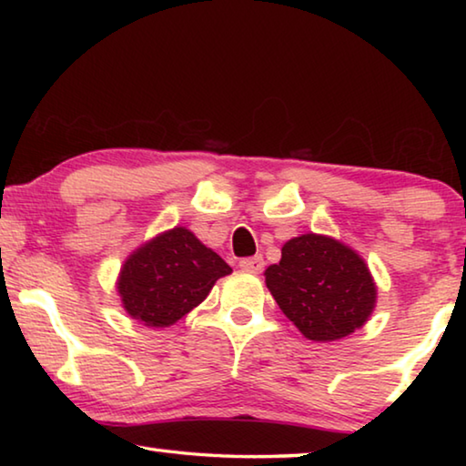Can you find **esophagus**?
<instances>
[{"instance_id": "34e87169", "label": "esophagus", "mask_w": 466, "mask_h": 466, "mask_svg": "<svg viewBox=\"0 0 466 466\" xmlns=\"http://www.w3.org/2000/svg\"><path fill=\"white\" fill-rule=\"evenodd\" d=\"M265 267L263 257H248V258H242L240 261V269L248 271V273H261Z\"/></svg>"}]
</instances>
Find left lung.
<instances>
[{"instance_id": "8db88e82", "label": "left lung", "mask_w": 466, "mask_h": 466, "mask_svg": "<svg viewBox=\"0 0 466 466\" xmlns=\"http://www.w3.org/2000/svg\"><path fill=\"white\" fill-rule=\"evenodd\" d=\"M281 312L317 343L361 329L376 309V281L356 250L325 234H302L281 247V261L265 269Z\"/></svg>"}]
</instances>
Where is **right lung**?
<instances>
[{
	"instance_id": "1",
	"label": "right lung",
	"mask_w": 466,
	"mask_h": 466,
	"mask_svg": "<svg viewBox=\"0 0 466 466\" xmlns=\"http://www.w3.org/2000/svg\"><path fill=\"white\" fill-rule=\"evenodd\" d=\"M232 273L222 257L187 230L175 226L141 244L116 278V291L131 319L164 329L199 306L219 278Z\"/></svg>"
}]
</instances>
